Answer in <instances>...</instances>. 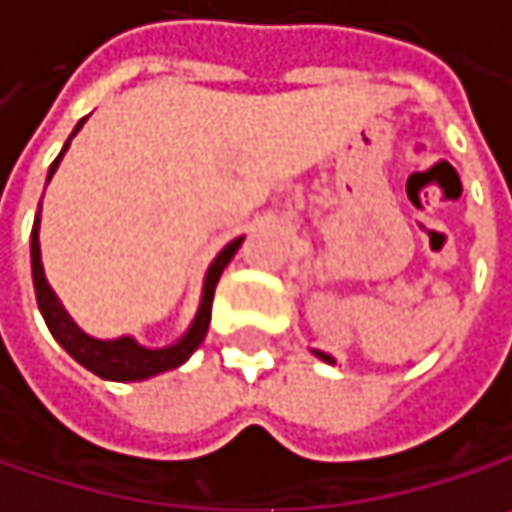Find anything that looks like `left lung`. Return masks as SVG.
Masks as SVG:
<instances>
[{
	"instance_id": "left-lung-1",
	"label": "left lung",
	"mask_w": 512,
	"mask_h": 512,
	"mask_svg": "<svg viewBox=\"0 0 512 512\" xmlns=\"http://www.w3.org/2000/svg\"><path fill=\"white\" fill-rule=\"evenodd\" d=\"M316 357H322L325 363H334V357H331V354H325V351H316Z\"/></svg>"
}]
</instances>
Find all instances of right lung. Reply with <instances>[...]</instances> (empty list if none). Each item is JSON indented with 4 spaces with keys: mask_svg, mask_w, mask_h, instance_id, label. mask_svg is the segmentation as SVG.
<instances>
[{
    "mask_svg": "<svg viewBox=\"0 0 512 512\" xmlns=\"http://www.w3.org/2000/svg\"><path fill=\"white\" fill-rule=\"evenodd\" d=\"M84 122H87V119H81V122L75 125L72 137L81 131ZM67 149H70V140L64 143L61 155L52 161V166H49V178L55 175V169H58V163H61ZM37 231H40V213L34 216V228H31V278H34L37 307H40V313H43V319H46L52 337H55L64 349L70 351L72 357H75L84 369H90L93 375L108 378V381H143V378L161 375L166 369L181 366L193 351L199 349V343H202L205 334H208L210 304H213V290H216V284H219V275H222V269L228 266L231 257L237 255V249H240V243H243V237H240V240H231V243L216 255V260L210 263L208 275H205L202 304H199V313H196L190 331H187L175 346H166V349H143V346H137L131 337H119V340H93V337H87L84 331L75 328V322L67 316V310L61 307L58 296H55L52 287L46 284L43 263H40V237H37Z\"/></svg>",
    "mask_w": 512,
    "mask_h": 512,
    "instance_id": "obj_1",
    "label": "right lung"
}]
</instances>
